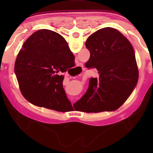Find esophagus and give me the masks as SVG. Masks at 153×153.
Returning <instances> with one entry per match:
<instances>
[{"instance_id": "1", "label": "esophagus", "mask_w": 153, "mask_h": 153, "mask_svg": "<svg viewBox=\"0 0 153 153\" xmlns=\"http://www.w3.org/2000/svg\"><path fill=\"white\" fill-rule=\"evenodd\" d=\"M80 66H81V65H77V67H79Z\"/></svg>"}]
</instances>
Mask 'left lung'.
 <instances>
[{"label": "left lung", "instance_id": "left-lung-1", "mask_svg": "<svg viewBox=\"0 0 153 153\" xmlns=\"http://www.w3.org/2000/svg\"><path fill=\"white\" fill-rule=\"evenodd\" d=\"M90 53L85 64L97 69L98 77H91L87 91L74 103L75 110L98 113L117 109L132 92L138 79L134 48L118 30L104 27L86 42Z\"/></svg>", "mask_w": 153, "mask_h": 153}]
</instances>
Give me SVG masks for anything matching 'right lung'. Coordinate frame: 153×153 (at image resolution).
Masks as SVG:
<instances>
[{
	"instance_id": "right-lung-1",
	"label": "right lung",
	"mask_w": 153,
	"mask_h": 153,
	"mask_svg": "<svg viewBox=\"0 0 153 153\" xmlns=\"http://www.w3.org/2000/svg\"><path fill=\"white\" fill-rule=\"evenodd\" d=\"M75 56L63 36L43 29L30 36L23 45L15 63L20 91L38 107L60 112L72 105L63 87L60 75L74 66Z\"/></svg>"
}]
</instances>
